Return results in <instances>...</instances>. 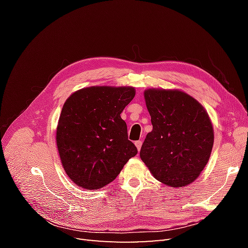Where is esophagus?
<instances>
[{
    "label": "esophagus",
    "instance_id": "obj_1",
    "mask_svg": "<svg viewBox=\"0 0 248 248\" xmlns=\"http://www.w3.org/2000/svg\"><path fill=\"white\" fill-rule=\"evenodd\" d=\"M141 144H142L141 140H137L136 142H134V145H136V147H137V149L139 150V151H140V148H141Z\"/></svg>",
    "mask_w": 248,
    "mask_h": 248
}]
</instances>
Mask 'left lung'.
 <instances>
[{
    "instance_id": "obj_1",
    "label": "left lung",
    "mask_w": 248,
    "mask_h": 248,
    "mask_svg": "<svg viewBox=\"0 0 248 248\" xmlns=\"http://www.w3.org/2000/svg\"><path fill=\"white\" fill-rule=\"evenodd\" d=\"M144 97L153 129L141 146L140 159L163 184L175 188L191 184L213 148L214 130L207 110L177 89H147Z\"/></svg>"
}]
</instances>
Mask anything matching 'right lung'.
I'll return each instance as SVG.
<instances>
[{
    "instance_id": "add662e5",
    "label": "right lung",
    "mask_w": 248,
    "mask_h": 248,
    "mask_svg": "<svg viewBox=\"0 0 248 248\" xmlns=\"http://www.w3.org/2000/svg\"><path fill=\"white\" fill-rule=\"evenodd\" d=\"M136 95L133 87L92 86L66 99L56 131L60 159L81 188H102L138 153L121 112Z\"/></svg>"
}]
</instances>
